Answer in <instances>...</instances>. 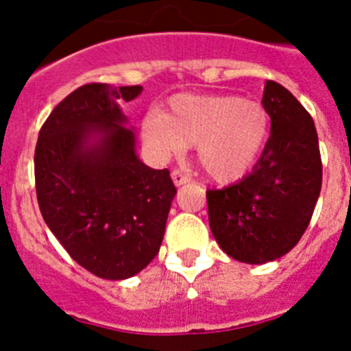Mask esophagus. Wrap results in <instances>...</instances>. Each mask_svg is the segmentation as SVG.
I'll return each instance as SVG.
<instances>
[{
    "label": "esophagus",
    "mask_w": 351,
    "mask_h": 351,
    "mask_svg": "<svg viewBox=\"0 0 351 351\" xmlns=\"http://www.w3.org/2000/svg\"><path fill=\"white\" fill-rule=\"evenodd\" d=\"M172 181H173V184H176V186H182V184H186V182H190V178H188L186 173L179 172V170H173Z\"/></svg>",
    "instance_id": "1"
}]
</instances>
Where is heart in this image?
<instances>
[{"label":"heart","mask_w":351,"mask_h":351,"mask_svg":"<svg viewBox=\"0 0 351 351\" xmlns=\"http://www.w3.org/2000/svg\"><path fill=\"white\" fill-rule=\"evenodd\" d=\"M271 132L263 104L232 95H176L167 112L151 110L142 137L158 158L179 156L195 144L197 161L216 182H234L250 172Z\"/></svg>","instance_id":"heart-1"}]
</instances>
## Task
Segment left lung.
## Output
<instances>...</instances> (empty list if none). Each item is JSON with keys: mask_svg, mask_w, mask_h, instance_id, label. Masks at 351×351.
I'll return each mask as SVG.
<instances>
[{"mask_svg": "<svg viewBox=\"0 0 351 351\" xmlns=\"http://www.w3.org/2000/svg\"><path fill=\"white\" fill-rule=\"evenodd\" d=\"M271 137L247 176L223 190H207L216 243L237 262L267 263L287 255L309 225L322 190L315 123L295 96L267 80L262 98Z\"/></svg>", "mask_w": 351, "mask_h": 351, "instance_id": "left-lung-1", "label": "left lung"}]
</instances>
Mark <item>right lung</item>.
Here are the masks:
<instances>
[{
  "instance_id": "add662e5",
  "label": "right lung",
  "mask_w": 351,
  "mask_h": 351,
  "mask_svg": "<svg viewBox=\"0 0 351 351\" xmlns=\"http://www.w3.org/2000/svg\"><path fill=\"white\" fill-rule=\"evenodd\" d=\"M141 93L142 86L86 84L52 110L35 149L36 198L49 230L104 280L147 267L178 193L169 170L142 163L119 107Z\"/></svg>"
}]
</instances>
